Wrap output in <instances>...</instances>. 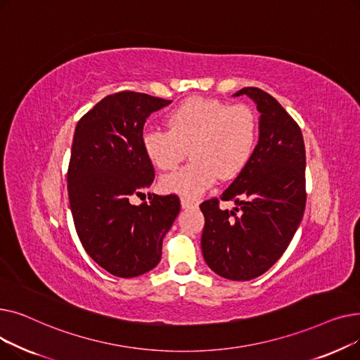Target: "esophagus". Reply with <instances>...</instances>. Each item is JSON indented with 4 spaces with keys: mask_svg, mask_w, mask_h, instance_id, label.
Segmentation results:
<instances>
[{
    "mask_svg": "<svg viewBox=\"0 0 360 360\" xmlns=\"http://www.w3.org/2000/svg\"><path fill=\"white\" fill-rule=\"evenodd\" d=\"M181 205L182 209H193V207H197V202L190 198H181Z\"/></svg>",
    "mask_w": 360,
    "mask_h": 360,
    "instance_id": "obj_1",
    "label": "esophagus"
}]
</instances>
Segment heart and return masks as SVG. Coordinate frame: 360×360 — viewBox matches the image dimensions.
<instances>
[{
	"mask_svg": "<svg viewBox=\"0 0 360 360\" xmlns=\"http://www.w3.org/2000/svg\"><path fill=\"white\" fill-rule=\"evenodd\" d=\"M166 129H147L141 137L144 155L160 170L175 169L190 148L193 160L160 179L162 191L197 198L217 176L229 179L248 165L257 146L254 110L219 99H188L166 117Z\"/></svg>",
	"mask_w": 360,
	"mask_h": 360,
	"instance_id": "obj_1",
	"label": "heart"
}]
</instances>
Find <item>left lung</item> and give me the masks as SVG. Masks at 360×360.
<instances>
[{
    "label": "left lung",
    "mask_w": 360,
    "mask_h": 360,
    "mask_svg": "<svg viewBox=\"0 0 360 360\" xmlns=\"http://www.w3.org/2000/svg\"><path fill=\"white\" fill-rule=\"evenodd\" d=\"M261 113L259 139L248 165L226 188L220 200H233L240 216L220 210L219 200L201 202L205 223L201 236L204 259L219 276L245 281L266 273L278 261L304 217L305 144L302 131L271 94L243 87Z\"/></svg>",
    "instance_id": "8db88e82"
}]
</instances>
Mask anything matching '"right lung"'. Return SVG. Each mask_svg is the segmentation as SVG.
<instances>
[{
  "label": "right lung",
  "instance_id": "obj_1",
  "mask_svg": "<svg viewBox=\"0 0 360 360\" xmlns=\"http://www.w3.org/2000/svg\"><path fill=\"white\" fill-rule=\"evenodd\" d=\"M170 101L118 91L94 105L75 127L68 165V198L75 231L90 258L117 277L155 269L181 202L174 194L146 197L155 167L141 146L146 120Z\"/></svg>",
  "mask_w": 360,
  "mask_h": 360
}]
</instances>
